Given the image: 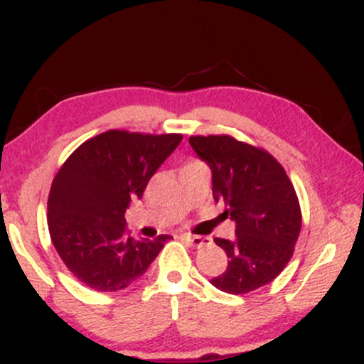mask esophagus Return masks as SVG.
Returning <instances> with one entry per match:
<instances>
[{"instance_id": "1", "label": "esophagus", "mask_w": 364, "mask_h": 364, "mask_svg": "<svg viewBox=\"0 0 364 364\" xmlns=\"http://www.w3.org/2000/svg\"><path fill=\"white\" fill-rule=\"evenodd\" d=\"M181 240L183 241H186L188 245H191V246H195V248H202L203 245L207 243V240L205 237H202V236H193V235H181Z\"/></svg>"}]
</instances>
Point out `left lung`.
Here are the masks:
<instances>
[{
    "instance_id": "1",
    "label": "left lung",
    "mask_w": 364,
    "mask_h": 364,
    "mask_svg": "<svg viewBox=\"0 0 364 364\" xmlns=\"http://www.w3.org/2000/svg\"><path fill=\"white\" fill-rule=\"evenodd\" d=\"M190 145L212 169L214 198L236 223L235 240H214L228 255V269L210 282L229 294L260 289L294 253L301 231L294 186L272 154L231 135H195Z\"/></svg>"
}]
</instances>
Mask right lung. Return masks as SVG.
Returning <instances> with one entry per match:
<instances>
[{"instance_id":"add662e5","label":"right lung","mask_w":364,"mask_h":364,"mask_svg":"<svg viewBox=\"0 0 364 364\" xmlns=\"http://www.w3.org/2000/svg\"><path fill=\"white\" fill-rule=\"evenodd\" d=\"M181 140V133L107 129L83 141L56 173L48 198L49 235L63 263L87 287L127 289L171 237H133L124 212Z\"/></svg>"}]
</instances>
